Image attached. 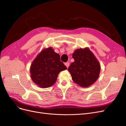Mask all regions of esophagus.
<instances>
[{
  "label": "esophagus",
  "instance_id": "34e87169",
  "mask_svg": "<svg viewBox=\"0 0 126 126\" xmlns=\"http://www.w3.org/2000/svg\"><path fill=\"white\" fill-rule=\"evenodd\" d=\"M64 64H65V66L67 67V68H68V67H69V63H64Z\"/></svg>",
  "mask_w": 126,
  "mask_h": 126
}]
</instances>
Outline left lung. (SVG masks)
<instances>
[{
    "mask_svg": "<svg viewBox=\"0 0 126 126\" xmlns=\"http://www.w3.org/2000/svg\"><path fill=\"white\" fill-rule=\"evenodd\" d=\"M75 60L68 68L72 79L82 87H88L99 78L100 65L98 60L88 48L76 50L72 54Z\"/></svg>",
    "mask_w": 126,
    "mask_h": 126,
    "instance_id": "8db88e82",
    "label": "left lung"
}]
</instances>
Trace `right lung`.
Listing matches in <instances>:
<instances>
[{
	"mask_svg": "<svg viewBox=\"0 0 126 126\" xmlns=\"http://www.w3.org/2000/svg\"><path fill=\"white\" fill-rule=\"evenodd\" d=\"M60 58L51 47L42 50L30 66V77L33 82L44 88L54 85L59 72L67 69Z\"/></svg>",
	"mask_w": 126,
	"mask_h": 126,
	"instance_id": "right-lung-1",
	"label": "right lung"
}]
</instances>
